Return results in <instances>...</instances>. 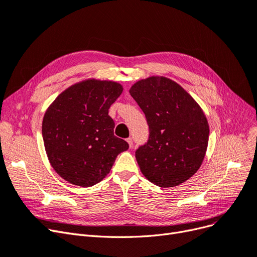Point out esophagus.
Wrapping results in <instances>:
<instances>
[{"mask_svg":"<svg viewBox=\"0 0 257 257\" xmlns=\"http://www.w3.org/2000/svg\"><path fill=\"white\" fill-rule=\"evenodd\" d=\"M127 142H128V144H129V146H130V148H132V146H134V141H132V139H131V138H128V139H127Z\"/></svg>","mask_w":257,"mask_h":257,"instance_id":"34e87169","label":"esophagus"}]
</instances>
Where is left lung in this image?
I'll return each instance as SVG.
<instances>
[{"instance_id": "1", "label": "left lung", "mask_w": 257, "mask_h": 257, "mask_svg": "<svg viewBox=\"0 0 257 257\" xmlns=\"http://www.w3.org/2000/svg\"><path fill=\"white\" fill-rule=\"evenodd\" d=\"M129 93L144 112L147 143L136 150L142 174L160 187L185 182L201 166L208 143L202 109L181 85L165 77H149Z\"/></svg>"}]
</instances>
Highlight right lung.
<instances>
[{"instance_id": "obj_1", "label": "right lung", "mask_w": 257, "mask_h": 257, "mask_svg": "<svg viewBox=\"0 0 257 257\" xmlns=\"http://www.w3.org/2000/svg\"><path fill=\"white\" fill-rule=\"evenodd\" d=\"M122 92L113 81L87 80L62 92L44 114L42 137L55 172L66 181L89 187L100 182L129 148L114 136L109 108Z\"/></svg>"}]
</instances>
